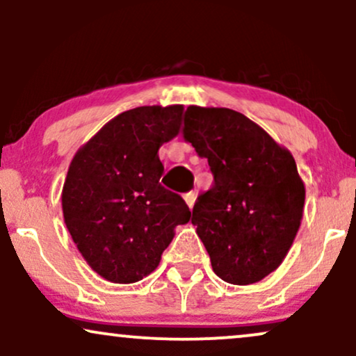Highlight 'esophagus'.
<instances>
[{
	"label": "esophagus",
	"mask_w": 356,
	"mask_h": 356,
	"mask_svg": "<svg viewBox=\"0 0 356 356\" xmlns=\"http://www.w3.org/2000/svg\"><path fill=\"white\" fill-rule=\"evenodd\" d=\"M195 199H197V194H195V192H187V194L184 195V201H186L187 206H189V209H192V207H194Z\"/></svg>",
	"instance_id": "1"
}]
</instances>
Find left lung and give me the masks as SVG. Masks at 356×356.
<instances>
[{
    "instance_id": "left-lung-1",
    "label": "left lung",
    "mask_w": 356,
    "mask_h": 356,
    "mask_svg": "<svg viewBox=\"0 0 356 356\" xmlns=\"http://www.w3.org/2000/svg\"><path fill=\"white\" fill-rule=\"evenodd\" d=\"M184 124V138L214 174L192 209L212 269L226 283H257L280 268L301 226L305 182L295 159L236 110L191 105Z\"/></svg>"
}]
</instances>
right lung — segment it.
Returning a JSON list of instances; mask_svg holds the SVG:
<instances>
[{"instance_id": "obj_1", "label": "right lung", "mask_w": 356, "mask_h": 356, "mask_svg": "<svg viewBox=\"0 0 356 356\" xmlns=\"http://www.w3.org/2000/svg\"><path fill=\"white\" fill-rule=\"evenodd\" d=\"M184 105L122 112L73 155L61 191L67 229L87 264L110 283L149 276L187 224L181 195L161 186L162 144L181 130Z\"/></svg>"}]
</instances>
